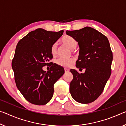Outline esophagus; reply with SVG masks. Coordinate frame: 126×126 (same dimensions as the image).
I'll return each mask as SVG.
<instances>
[{
    "label": "esophagus",
    "instance_id": "esophagus-1",
    "mask_svg": "<svg viewBox=\"0 0 126 126\" xmlns=\"http://www.w3.org/2000/svg\"><path fill=\"white\" fill-rule=\"evenodd\" d=\"M64 71H65V73L68 72L69 71V69H67V68H64Z\"/></svg>",
    "mask_w": 126,
    "mask_h": 126
}]
</instances>
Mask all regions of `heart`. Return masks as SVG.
Returning a JSON list of instances; mask_svg holds the SVG:
<instances>
[{"label": "heart", "instance_id": "b5f03b06", "mask_svg": "<svg viewBox=\"0 0 126 126\" xmlns=\"http://www.w3.org/2000/svg\"><path fill=\"white\" fill-rule=\"evenodd\" d=\"M62 42L71 49H74L77 47V41L70 36L66 35L64 36L62 39ZM57 51V43H54L51 46L50 49V52L51 55L54 56L56 55ZM74 62V59L72 58H58L55 61V63L58 65L63 67H68L71 66L72 64Z\"/></svg>", "mask_w": 126, "mask_h": 126}]
</instances>
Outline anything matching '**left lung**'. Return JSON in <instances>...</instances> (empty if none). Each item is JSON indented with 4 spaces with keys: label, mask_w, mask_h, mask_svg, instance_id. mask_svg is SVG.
<instances>
[{
    "label": "left lung",
    "mask_w": 126,
    "mask_h": 126,
    "mask_svg": "<svg viewBox=\"0 0 126 126\" xmlns=\"http://www.w3.org/2000/svg\"><path fill=\"white\" fill-rule=\"evenodd\" d=\"M66 33L74 38L79 47L76 66L85 69L84 73L70 70L73 76L69 86L71 96L79 103L93 102L103 93L111 75L113 53L108 39L90 27L67 30Z\"/></svg>",
    "instance_id": "left-lung-1"
}]
</instances>
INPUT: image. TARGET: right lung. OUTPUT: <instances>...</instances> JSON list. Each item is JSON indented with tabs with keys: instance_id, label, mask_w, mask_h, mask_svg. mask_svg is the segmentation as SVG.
Returning <instances> with one entry per match:
<instances>
[{
	"instance_id": "add662e5",
	"label": "right lung",
	"mask_w": 126,
	"mask_h": 126,
	"mask_svg": "<svg viewBox=\"0 0 126 126\" xmlns=\"http://www.w3.org/2000/svg\"><path fill=\"white\" fill-rule=\"evenodd\" d=\"M63 32L37 29L17 44L12 62L15 82L26 100L33 104L45 105L49 102L54 91V85L64 73L63 67L49 62L53 58L51 46ZM49 65L50 70L43 71L42 67Z\"/></svg>"
}]
</instances>
